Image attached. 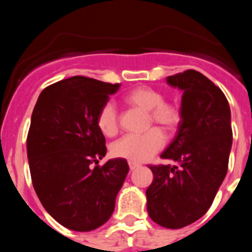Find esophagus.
I'll return each instance as SVG.
<instances>
[{"label": "esophagus", "mask_w": 252, "mask_h": 252, "mask_svg": "<svg viewBox=\"0 0 252 252\" xmlns=\"http://www.w3.org/2000/svg\"><path fill=\"white\" fill-rule=\"evenodd\" d=\"M128 166H130V170H135V169L140 168V164L139 162H135V161H128Z\"/></svg>", "instance_id": "1"}]
</instances>
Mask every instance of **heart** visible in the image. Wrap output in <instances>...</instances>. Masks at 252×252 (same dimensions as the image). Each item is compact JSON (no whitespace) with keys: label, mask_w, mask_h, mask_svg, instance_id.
Returning <instances> with one entry per match:
<instances>
[{"label":"heart","mask_w":252,"mask_h":252,"mask_svg":"<svg viewBox=\"0 0 252 252\" xmlns=\"http://www.w3.org/2000/svg\"><path fill=\"white\" fill-rule=\"evenodd\" d=\"M130 106L149 112V122L159 125L165 130H173L180 121V111L177 104L164 102V95L150 87H139L125 95ZM97 126L104 136L112 137L119 132V113L111 102H107L97 116ZM165 136L159 128H150L141 135H126L115 142L111 148L113 157L128 161L141 162L162 149Z\"/></svg>","instance_id":"1"}]
</instances>
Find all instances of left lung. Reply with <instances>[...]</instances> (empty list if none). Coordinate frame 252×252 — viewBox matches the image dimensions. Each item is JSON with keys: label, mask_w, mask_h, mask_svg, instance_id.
Listing matches in <instances>:
<instances>
[{"label": "left lung", "mask_w": 252, "mask_h": 252, "mask_svg": "<svg viewBox=\"0 0 252 252\" xmlns=\"http://www.w3.org/2000/svg\"><path fill=\"white\" fill-rule=\"evenodd\" d=\"M183 92L174 140L161 154L178 165L149 168L153 183L146 189V208L154 222L182 228L212 206L228 168L232 128L231 110L222 92L202 73L189 69L166 77Z\"/></svg>", "instance_id": "obj_1"}]
</instances>
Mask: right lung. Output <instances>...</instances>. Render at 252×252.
Returning <instances> with one entry per match:
<instances>
[{
	"instance_id": "obj_1",
	"label": "right lung",
	"mask_w": 252,
	"mask_h": 252,
	"mask_svg": "<svg viewBox=\"0 0 252 252\" xmlns=\"http://www.w3.org/2000/svg\"><path fill=\"white\" fill-rule=\"evenodd\" d=\"M121 84L75 77L46 87L31 115L28 159L31 180L46 212L62 226L88 232L106 223L128 173L125 159L106 155L97 116Z\"/></svg>"
}]
</instances>
